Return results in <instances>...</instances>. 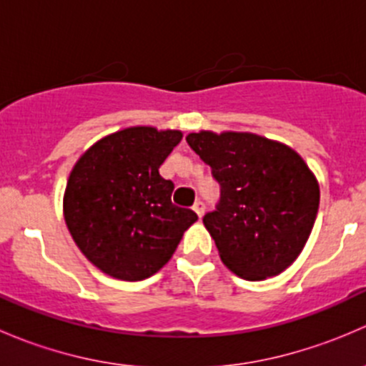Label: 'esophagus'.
<instances>
[{
	"label": "esophagus",
	"mask_w": 366,
	"mask_h": 366,
	"mask_svg": "<svg viewBox=\"0 0 366 366\" xmlns=\"http://www.w3.org/2000/svg\"><path fill=\"white\" fill-rule=\"evenodd\" d=\"M193 210L198 214V217H202L205 214V204L204 202H197V204L193 205Z\"/></svg>",
	"instance_id": "34e87169"
}]
</instances>
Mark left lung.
<instances>
[{
  "label": "left lung",
  "instance_id": "obj_1",
  "mask_svg": "<svg viewBox=\"0 0 366 366\" xmlns=\"http://www.w3.org/2000/svg\"><path fill=\"white\" fill-rule=\"evenodd\" d=\"M186 142L219 184L204 224L223 264L249 282L285 271L319 210V184L306 162L287 145L249 132H191Z\"/></svg>",
  "mask_w": 366,
  "mask_h": 366
}]
</instances>
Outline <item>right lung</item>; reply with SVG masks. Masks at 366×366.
<instances>
[{
  "label": "right lung",
  "instance_id": "right-lung-1",
  "mask_svg": "<svg viewBox=\"0 0 366 366\" xmlns=\"http://www.w3.org/2000/svg\"><path fill=\"white\" fill-rule=\"evenodd\" d=\"M180 139V131L124 129L90 147L70 172L65 223L77 248L108 276L139 282L156 274L198 219L172 204L175 186L159 175Z\"/></svg>",
  "mask_w": 366,
  "mask_h": 366
}]
</instances>
